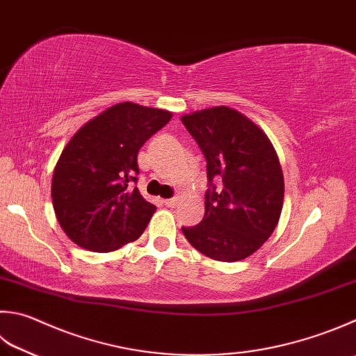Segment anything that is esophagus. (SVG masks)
<instances>
[{"mask_svg":"<svg viewBox=\"0 0 356 356\" xmlns=\"http://www.w3.org/2000/svg\"><path fill=\"white\" fill-rule=\"evenodd\" d=\"M164 204H165L167 207H175V206L178 204V198H177V197L167 198V200H164Z\"/></svg>","mask_w":356,"mask_h":356,"instance_id":"esophagus-1","label":"esophagus"}]
</instances>
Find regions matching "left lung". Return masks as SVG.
Listing matches in <instances>:
<instances>
[{
	"label": "left lung",
	"mask_w": 356,
	"mask_h": 356,
	"mask_svg": "<svg viewBox=\"0 0 356 356\" xmlns=\"http://www.w3.org/2000/svg\"><path fill=\"white\" fill-rule=\"evenodd\" d=\"M207 161L209 189L200 225L183 227L189 243L220 261L250 257L270 238L284 206V173L264 130L229 106L181 118ZM224 183L221 190L211 183Z\"/></svg>",
	"instance_id": "8db88e82"
}]
</instances>
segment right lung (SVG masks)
I'll return each mask as SVG.
<instances>
[{
	"mask_svg": "<svg viewBox=\"0 0 356 356\" xmlns=\"http://www.w3.org/2000/svg\"><path fill=\"white\" fill-rule=\"evenodd\" d=\"M172 113L133 102L116 104L76 131L52 175V204L74 243L95 252L135 241L156 206L140 195L138 152Z\"/></svg>",
	"mask_w": 356,
	"mask_h": 356,
	"instance_id": "right-lung-1",
	"label": "right lung"
}]
</instances>
